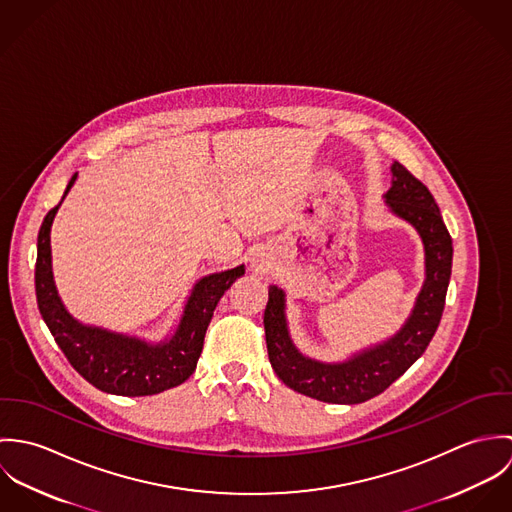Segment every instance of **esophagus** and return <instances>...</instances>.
Returning a JSON list of instances; mask_svg holds the SVG:
<instances>
[{
  "mask_svg": "<svg viewBox=\"0 0 512 512\" xmlns=\"http://www.w3.org/2000/svg\"><path fill=\"white\" fill-rule=\"evenodd\" d=\"M266 266H268V260H266L262 254H256V256L252 258V268H256V270H266Z\"/></svg>",
  "mask_w": 512,
  "mask_h": 512,
  "instance_id": "esophagus-1",
  "label": "esophagus"
}]
</instances>
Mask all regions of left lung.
Listing matches in <instances>:
<instances>
[{"instance_id":"8db88e82","label":"left lung","mask_w":512,"mask_h":512,"mask_svg":"<svg viewBox=\"0 0 512 512\" xmlns=\"http://www.w3.org/2000/svg\"><path fill=\"white\" fill-rule=\"evenodd\" d=\"M390 171L392 183L382 199L394 217L412 224L422 238L426 266L414 307L392 337L349 355L345 361L311 359L293 343L286 292L278 286L268 290L264 329L272 368L286 386L321 402L361 404L384 392L424 355L443 313L451 278V236L428 187L398 161L392 163Z\"/></svg>"}]
</instances>
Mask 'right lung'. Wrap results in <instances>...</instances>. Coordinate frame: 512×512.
<instances>
[{
  "mask_svg": "<svg viewBox=\"0 0 512 512\" xmlns=\"http://www.w3.org/2000/svg\"><path fill=\"white\" fill-rule=\"evenodd\" d=\"M76 175L61 203L47 213L37 236L35 293L41 317L74 370L98 390L116 396H151L175 388L195 372L213 311L224 292L244 276V264L197 280L177 325L161 341L78 321L59 295L51 254V226Z\"/></svg>",
  "mask_w": 512,
  "mask_h": 512,
  "instance_id": "add662e5",
  "label": "right lung"
}]
</instances>
